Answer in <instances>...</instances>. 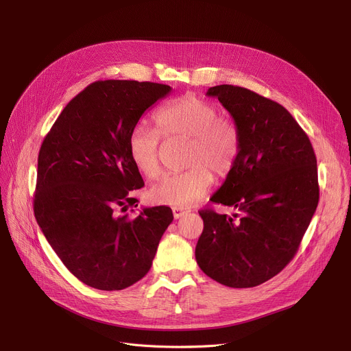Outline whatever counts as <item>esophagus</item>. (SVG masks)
I'll use <instances>...</instances> for the list:
<instances>
[{
  "label": "esophagus",
  "mask_w": 351,
  "mask_h": 351,
  "mask_svg": "<svg viewBox=\"0 0 351 351\" xmlns=\"http://www.w3.org/2000/svg\"><path fill=\"white\" fill-rule=\"evenodd\" d=\"M172 212H173V217H175V219H179V217L185 216V215L188 213V210H183L182 208H173Z\"/></svg>",
  "instance_id": "obj_1"
}]
</instances>
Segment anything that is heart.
<instances>
[{
    "label": "heart",
    "mask_w": 351,
    "mask_h": 351,
    "mask_svg": "<svg viewBox=\"0 0 351 351\" xmlns=\"http://www.w3.org/2000/svg\"><path fill=\"white\" fill-rule=\"evenodd\" d=\"M159 130L166 138L188 139L186 166L180 173L165 175L152 186L151 196L162 205L188 208L206 195L213 183V173L226 178L241 154V134L230 119L219 117L210 101L195 94L179 97L155 114ZM160 133L158 129L138 122L131 129L128 151L135 168L147 179L160 173Z\"/></svg>",
    "instance_id": "b5f03b06"
}]
</instances>
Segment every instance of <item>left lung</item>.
Returning a JSON list of instances; mask_svg holds the SVG:
<instances>
[{
  "label": "left lung",
  "mask_w": 351,
  "mask_h": 351,
  "mask_svg": "<svg viewBox=\"0 0 351 351\" xmlns=\"http://www.w3.org/2000/svg\"><path fill=\"white\" fill-rule=\"evenodd\" d=\"M241 134L233 171L210 197L232 216L202 209L195 256L210 279L229 287L259 286L298 253L319 204L317 160L308 136L289 110L256 92L212 86Z\"/></svg>",
  "instance_id": "left-lung-1"
}]
</instances>
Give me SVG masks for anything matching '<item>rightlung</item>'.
Returning a JSON list of instances; mask_svg holds the SVG:
<instances>
[{
    "label": "right lung",
    "instance_id": "1",
    "mask_svg": "<svg viewBox=\"0 0 351 351\" xmlns=\"http://www.w3.org/2000/svg\"><path fill=\"white\" fill-rule=\"evenodd\" d=\"M172 88L156 82L97 81L72 98L44 138L34 215L48 243L82 283L122 290L149 271L168 206H138L145 183L128 151L131 129Z\"/></svg>",
    "mask_w": 351,
    "mask_h": 351
}]
</instances>
